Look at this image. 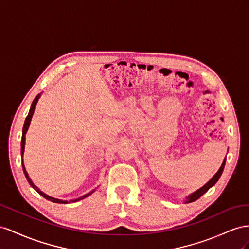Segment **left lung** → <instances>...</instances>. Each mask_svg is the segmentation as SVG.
Returning <instances> with one entry per match:
<instances>
[{"label": "left lung", "instance_id": "1", "mask_svg": "<svg viewBox=\"0 0 249 249\" xmlns=\"http://www.w3.org/2000/svg\"><path fill=\"white\" fill-rule=\"evenodd\" d=\"M225 160H226V158L224 159V160H223V162H222V165H221V167H220V169L217 171V173H216L214 176H213L212 178H211L207 183H205L202 188L198 189L197 191L194 192V193L190 194V195L187 197L186 203L193 202V201L197 200L198 198H200V197L205 193V192H208L210 188H212L213 186H214V184L219 180L220 176H221V174H222V172H223V169H224V166H225Z\"/></svg>", "mask_w": 249, "mask_h": 249}]
</instances>
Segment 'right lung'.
I'll use <instances>...</instances> for the list:
<instances>
[{
	"instance_id": "add662e5",
	"label": "right lung",
	"mask_w": 249,
	"mask_h": 249,
	"mask_svg": "<svg viewBox=\"0 0 249 249\" xmlns=\"http://www.w3.org/2000/svg\"><path fill=\"white\" fill-rule=\"evenodd\" d=\"M39 97H40V94H38L36 97L34 98V100H33V102H32V104H31V107H30V110H29V113H28V116H27V118H26V120H25V123H24V127H23V134H22V142H20V154H22V159H23V155H24V151H25V140H26V133H27V130H28V128H29V125H30V122H31V119H32V116H33V113H34V109H35V106H36V104H37V101H38V99H39ZM22 166H23V171H24V174H25V176H26V178H27V180H28V182L30 183V186L37 192V193H39L42 197H45L46 199H48V200H50V201H52V202H55V203H68L69 201L68 200H61V199H56V198H53V197H51V196H49V195H47V194H45L44 192H41L36 186H35V184L32 182V180L30 179V177H29V175H28V173H27V171H26V168H25V165H24V160H22ZM95 190H93V191H90L89 193H88V194H85V195H83V196H81V197H79V198H77V199H74V200H70V202H76V201H79V200H81V199H83V198H85V197H88V196H89L91 193H93Z\"/></svg>"
}]
</instances>
